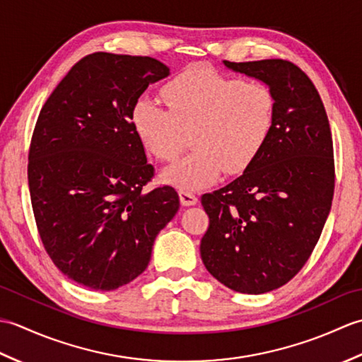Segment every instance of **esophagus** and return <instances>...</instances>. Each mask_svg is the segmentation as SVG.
I'll list each match as a JSON object with an SVG mask.
<instances>
[{
	"label": "esophagus",
	"instance_id": "34e87169",
	"mask_svg": "<svg viewBox=\"0 0 362 362\" xmlns=\"http://www.w3.org/2000/svg\"><path fill=\"white\" fill-rule=\"evenodd\" d=\"M179 197H180V202L183 206H191V205H196L197 204V197L196 194L189 193L187 189H180L179 191Z\"/></svg>",
	"mask_w": 362,
	"mask_h": 362
}]
</instances>
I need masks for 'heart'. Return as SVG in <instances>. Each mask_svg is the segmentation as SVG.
Wrapping results in <instances>:
<instances>
[{"label": "heart", "mask_w": 362, "mask_h": 362, "mask_svg": "<svg viewBox=\"0 0 362 362\" xmlns=\"http://www.w3.org/2000/svg\"><path fill=\"white\" fill-rule=\"evenodd\" d=\"M161 98L168 110L141 96L130 119L146 151L160 161L179 157L191 135L194 151L163 173V180L180 189L204 188L222 171L243 173L274 130L272 90L227 78L210 66H188L161 88Z\"/></svg>", "instance_id": "1"}]
</instances>
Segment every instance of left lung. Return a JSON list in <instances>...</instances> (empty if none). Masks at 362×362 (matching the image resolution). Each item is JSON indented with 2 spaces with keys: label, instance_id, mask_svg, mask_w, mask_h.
<instances>
[{
  "label": "left lung",
  "instance_id": "8db88e82",
  "mask_svg": "<svg viewBox=\"0 0 362 362\" xmlns=\"http://www.w3.org/2000/svg\"><path fill=\"white\" fill-rule=\"evenodd\" d=\"M275 98V124L243 175L202 196L210 227L201 257L214 279L243 294L283 286L308 261L334 191L333 140L311 79L281 59L228 62Z\"/></svg>",
  "mask_w": 362,
  "mask_h": 362
}]
</instances>
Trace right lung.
<instances>
[{
	"label": "right lung",
	"instance_id": "add662e5",
	"mask_svg": "<svg viewBox=\"0 0 362 362\" xmlns=\"http://www.w3.org/2000/svg\"><path fill=\"white\" fill-rule=\"evenodd\" d=\"M168 76L152 57L90 54L38 115L28 165L37 228L59 271L86 288L113 291L143 274L180 206L173 187L143 193L153 168L130 119Z\"/></svg>",
	"mask_w": 362,
	"mask_h": 362
}]
</instances>
